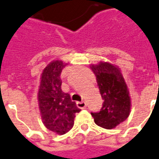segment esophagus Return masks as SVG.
<instances>
[{"instance_id": "esophagus-1", "label": "esophagus", "mask_w": 159, "mask_h": 159, "mask_svg": "<svg viewBox=\"0 0 159 159\" xmlns=\"http://www.w3.org/2000/svg\"><path fill=\"white\" fill-rule=\"evenodd\" d=\"M76 105H77V107L78 108H80V109H86V107H87V103H85V102H76Z\"/></svg>"}]
</instances>
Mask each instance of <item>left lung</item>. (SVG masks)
<instances>
[{"label": "left lung", "mask_w": 159, "mask_h": 159, "mask_svg": "<svg viewBox=\"0 0 159 159\" xmlns=\"http://www.w3.org/2000/svg\"><path fill=\"white\" fill-rule=\"evenodd\" d=\"M103 100L100 111L92 112L95 124L112 129L125 121L130 111L129 91L118 68L107 62L92 66Z\"/></svg>", "instance_id": "8db88e82"}]
</instances>
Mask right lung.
Masks as SVG:
<instances>
[{
	"label": "right lung",
	"instance_id": "1",
	"mask_svg": "<svg viewBox=\"0 0 159 159\" xmlns=\"http://www.w3.org/2000/svg\"><path fill=\"white\" fill-rule=\"evenodd\" d=\"M65 66L61 61H55L43 69L38 93L43 124L60 135L72 128L75 116L81 111L70 95L61 90V74Z\"/></svg>",
	"mask_w": 159,
	"mask_h": 159
}]
</instances>
